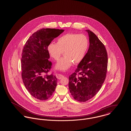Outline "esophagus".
Here are the masks:
<instances>
[{
    "label": "esophagus",
    "mask_w": 131,
    "mask_h": 131,
    "mask_svg": "<svg viewBox=\"0 0 131 131\" xmlns=\"http://www.w3.org/2000/svg\"><path fill=\"white\" fill-rule=\"evenodd\" d=\"M56 78L58 79H61L62 78H64V75L61 74H57L56 75Z\"/></svg>",
    "instance_id": "esophagus-1"
}]
</instances>
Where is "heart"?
Segmentation results:
<instances>
[{"instance_id": "heart-1", "label": "heart", "mask_w": 131, "mask_h": 131, "mask_svg": "<svg viewBox=\"0 0 131 131\" xmlns=\"http://www.w3.org/2000/svg\"><path fill=\"white\" fill-rule=\"evenodd\" d=\"M89 47V40L84 34L68 33L57 39V43H50L47 47L50 57L57 60L62 55L64 56L57 63L56 67L61 71L69 68L73 63L78 64L83 59Z\"/></svg>"}]
</instances>
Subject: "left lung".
Returning a JSON list of instances; mask_svg holds the SVG:
<instances>
[{"mask_svg":"<svg viewBox=\"0 0 131 131\" xmlns=\"http://www.w3.org/2000/svg\"><path fill=\"white\" fill-rule=\"evenodd\" d=\"M89 47L75 72L69 77V88L75 100L86 102L98 93L106 79L108 58L105 45L98 37L86 30Z\"/></svg>","mask_w":131,"mask_h":131,"instance_id":"8db88e82","label":"left lung"}]
</instances>
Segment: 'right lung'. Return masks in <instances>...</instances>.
<instances>
[{
  "instance_id": "right-lung-1",
  "label": "right lung",
  "mask_w": 131,
  "mask_h": 131,
  "mask_svg": "<svg viewBox=\"0 0 131 131\" xmlns=\"http://www.w3.org/2000/svg\"><path fill=\"white\" fill-rule=\"evenodd\" d=\"M63 29L42 28L34 33L24 47L21 58V78L25 87L33 97L38 100L48 99L55 91L57 79L48 74L52 63L47 47L58 37Z\"/></svg>"
}]
</instances>
